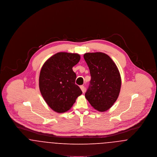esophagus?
Listing matches in <instances>:
<instances>
[{"instance_id":"34e87169","label":"esophagus","mask_w":157,"mask_h":157,"mask_svg":"<svg viewBox=\"0 0 157 157\" xmlns=\"http://www.w3.org/2000/svg\"><path fill=\"white\" fill-rule=\"evenodd\" d=\"M80 88H81V89L82 90V92L84 93V92H85V86H83V85H81V86H80Z\"/></svg>"}]
</instances>
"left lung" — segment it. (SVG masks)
Returning <instances> with one entry per match:
<instances>
[{
    "label": "left lung",
    "mask_w": 157,
    "mask_h": 157,
    "mask_svg": "<svg viewBox=\"0 0 157 157\" xmlns=\"http://www.w3.org/2000/svg\"><path fill=\"white\" fill-rule=\"evenodd\" d=\"M83 58L89 69L91 79L85 98L99 112L109 109L120 94L121 78L112 59L102 52L86 53Z\"/></svg>",
    "instance_id": "1"
}]
</instances>
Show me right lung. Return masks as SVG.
Listing matches in <instances>:
<instances>
[{
	"instance_id": "1",
	"label": "right lung",
	"mask_w": 157,
	"mask_h": 157,
	"mask_svg": "<svg viewBox=\"0 0 157 157\" xmlns=\"http://www.w3.org/2000/svg\"><path fill=\"white\" fill-rule=\"evenodd\" d=\"M80 59L78 53L58 52L47 60L41 68L39 90L46 104L55 112L69 110L82 94L75 84L76 75L72 70Z\"/></svg>"
}]
</instances>
